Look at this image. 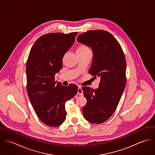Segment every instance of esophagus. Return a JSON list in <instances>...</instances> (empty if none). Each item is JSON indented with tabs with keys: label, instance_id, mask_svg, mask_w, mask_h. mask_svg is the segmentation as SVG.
<instances>
[{
	"label": "esophagus",
	"instance_id": "34e87169",
	"mask_svg": "<svg viewBox=\"0 0 155 155\" xmlns=\"http://www.w3.org/2000/svg\"><path fill=\"white\" fill-rule=\"evenodd\" d=\"M78 94L81 95H83V91H82V88L80 87H79L78 89Z\"/></svg>",
	"mask_w": 155,
	"mask_h": 155
}]
</instances>
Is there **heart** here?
<instances>
[{
  "label": "heart",
  "mask_w": 155,
  "mask_h": 155,
  "mask_svg": "<svg viewBox=\"0 0 155 155\" xmlns=\"http://www.w3.org/2000/svg\"><path fill=\"white\" fill-rule=\"evenodd\" d=\"M89 52H91L89 48L87 46H86L85 45H79L77 47L76 51V54H84V53Z\"/></svg>",
  "instance_id": "b5f03b06"
}]
</instances>
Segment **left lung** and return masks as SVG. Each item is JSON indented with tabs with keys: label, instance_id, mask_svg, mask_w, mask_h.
<instances>
[{
	"label": "left lung",
	"instance_id": "left-lung-1",
	"mask_svg": "<svg viewBox=\"0 0 155 155\" xmlns=\"http://www.w3.org/2000/svg\"><path fill=\"white\" fill-rule=\"evenodd\" d=\"M77 41L91 48L94 56L89 73L95 78H100L98 88H82L87 100L82 113L87 120L101 124L116 110L125 87V54L118 41L105 30L83 33L78 36Z\"/></svg>",
	"mask_w": 155,
	"mask_h": 155
}]
</instances>
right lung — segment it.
Masks as SVG:
<instances>
[{
	"mask_svg": "<svg viewBox=\"0 0 155 155\" xmlns=\"http://www.w3.org/2000/svg\"><path fill=\"white\" fill-rule=\"evenodd\" d=\"M77 35L78 32L44 35L35 42L27 59V94L38 117L49 127H58L64 122L65 103L78 92L76 85L64 87L55 81L56 73L63 67V58Z\"/></svg>",
	"mask_w": 155,
	"mask_h": 155,
	"instance_id": "right-lung-1",
	"label": "right lung"
}]
</instances>
